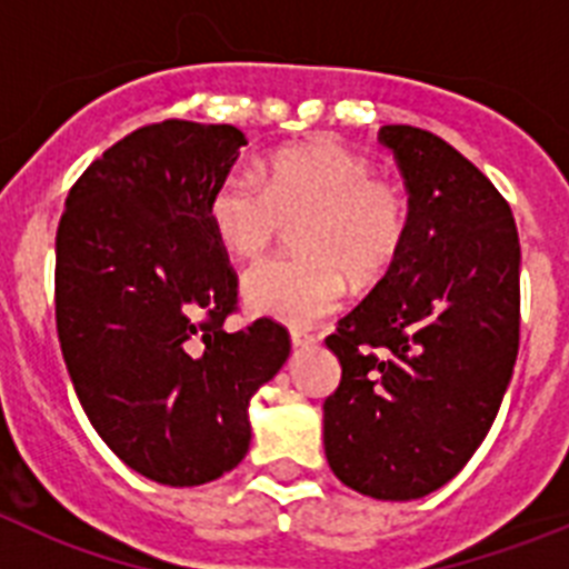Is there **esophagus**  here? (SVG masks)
Listing matches in <instances>:
<instances>
[{"instance_id":"1","label":"esophagus","mask_w":569,"mask_h":569,"mask_svg":"<svg viewBox=\"0 0 569 569\" xmlns=\"http://www.w3.org/2000/svg\"><path fill=\"white\" fill-rule=\"evenodd\" d=\"M290 341H293V347H308V345H316L319 336L305 333V330H290Z\"/></svg>"}]
</instances>
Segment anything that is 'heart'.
Returning a JSON list of instances; mask_svg holds the SVG:
<instances>
[{"label": "heart", "mask_w": 569, "mask_h": 569, "mask_svg": "<svg viewBox=\"0 0 569 569\" xmlns=\"http://www.w3.org/2000/svg\"><path fill=\"white\" fill-rule=\"evenodd\" d=\"M204 216L219 248L256 261L273 248L284 222L306 219L296 236L305 256L261 261L244 276L256 313L308 328L341 308L353 276L379 281L399 261L413 202L401 182L373 173V162L333 139L276 150L261 176L228 170L208 193Z\"/></svg>", "instance_id": "b5f03b06"}]
</instances>
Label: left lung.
<instances>
[{"instance_id": "1", "label": "left lung", "mask_w": 569, "mask_h": 569, "mask_svg": "<svg viewBox=\"0 0 569 569\" xmlns=\"http://www.w3.org/2000/svg\"><path fill=\"white\" fill-rule=\"evenodd\" d=\"M413 228L399 261L330 333L341 381L325 399V453L347 487L410 501L485 441L519 356V230L470 159L430 130L385 124Z\"/></svg>"}]
</instances>
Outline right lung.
Instances as JSON below:
<instances>
[{"instance_id": "right-lung-1", "label": "right lung", "mask_w": 569, "mask_h": 569, "mask_svg": "<svg viewBox=\"0 0 569 569\" xmlns=\"http://www.w3.org/2000/svg\"><path fill=\"white\" fill-rule=\"evenodd\" d=\"M241 144L233 124H144L88 164L57 228V333L73 390L104 445L168 487L244 459L250 399L290 353L273 319L224 328L239 276L204 202Z\"/></svg>"}]
</instances>
